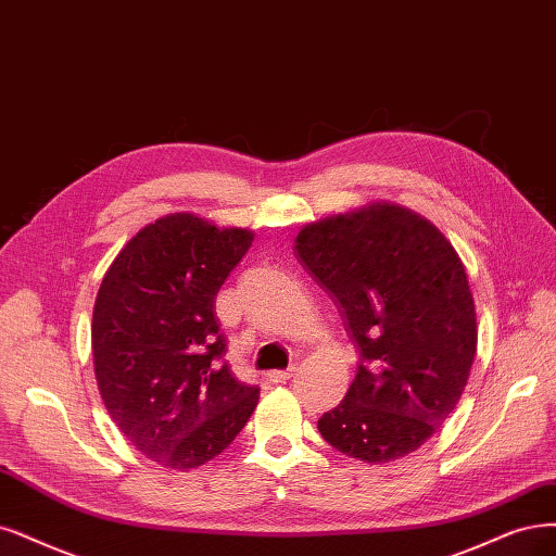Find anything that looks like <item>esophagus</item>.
Returning a JSON list of instances; mask_svg holds the SVG:
<instances>
[{
	"mask_svg": "<svg viewBox=\"0 0 556 556\" xmlns=\"http://www.w3.org/2000/svg\"><path fill=\"white\" fill-rule=\"evenodd\" d=\"M295 371H298L295 366L289 368V371H270V374H267V380H270V382H286V380L295 376Z\"/></svg>",
	"mask_w": 556,
	"mask_h": 556,
	"instance_id": "esophagus-1",
	"label": "esophagus"
}]
</instances>
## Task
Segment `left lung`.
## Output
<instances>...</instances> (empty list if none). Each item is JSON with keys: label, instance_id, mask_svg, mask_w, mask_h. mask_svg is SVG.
I'll return each instance as SVG.
<instances>
[{"label": "left lung", "instance_id": "left-lung-1", "mask_svg": "<svg viewBox=\"0 0 556 556\" xmlns=\"http://www.w3.org/2000/svg\"><path fill=\"white\" fill-rule=\"evenodd\" d=\"M295 252L362 355L320 435L371 465L413 454L454 413L477 355V306L454 244L405 205L371 201L304 224Z\"/></svg>", "mask_w": 556, "mask_h": 556}]
</instances>
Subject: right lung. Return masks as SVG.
I'll use <instances>...</instances> for the list:
<instances>
[{
  "mask_svg": "<svg viewBox=\"0 0 556 556\" xmlns=\"http://www.w3.org/2000/svg\"><path fill=\"white\" fill-rule=\"evenodd\" d=\"M252 229L169 213L139 229L108 267L91 351L102 403L128 442L167 469L219 456L258 403L222 362L215 298Z\"/></svg>",
  "mask_w": 556,
  "mask_h": 556,
  "instance_id": "add662e5",
  "label": "right lung"
}]
</instances>
